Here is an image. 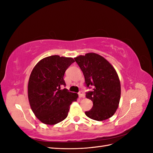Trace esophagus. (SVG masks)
<instances>
[{
	"instance_id": "1",
	"label": "esophagus",
	"mask_w": 153,
	"mask_h": 153,
	"mask_svg": "<svg viewBox=\"0 0 153 153\" xmlns=\"http://www.w3.org/2000/svg\"><path fill=\"white\" fill-rule=\"evenodd\" d=\"M78 96H79L80 98H85V95L84 94V92H83L82 91L78 92Z\"/></svg>"
}]
</instances>
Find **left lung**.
Segmentation results:
<instances>
[{
	"label": "left lung",
	"instance_id": "left-lung-1",
	"mask_svg": "<svg viewBox=\"0 0 153 153\" xmlns=\"http://www.w3.org/2000/svg\"><path fill=\"white\" fill-rule=\"evenodd\" d=\"M74 59L84 74L86 86H93V90L86 92V98L93 102V106L85 115L98 121L111 117L121 98V84L115 69L107 60L95 53Z\"/></svg>",
	"mask_w": 153,
	"mask_h": 153
}]
</instances>
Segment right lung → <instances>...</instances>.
Returning a JSON list of instances; mask_svg holds the SVG:
<instances>
[{
    "label": "right lung",
    "mask_w": 153,
    "mask_h": 153,
    "mask_svg": "<svg viewBox=\"0 0 153 153\" xmlns=\"http://www.w3.org/2000/svg\"><path fill=\"white\" fill-rule=\"evenodd\" d=\"M75 62L71 57L52 55L41 59L32 69L28 83V98L32 112L41 122L53 125L62 121L78 95L61 89L66 85L64 73Z\"/></svg>",
    "instance_id": "add662e5"
}]
</instances>
